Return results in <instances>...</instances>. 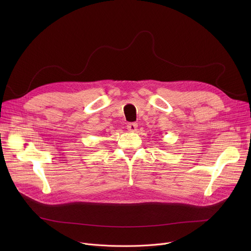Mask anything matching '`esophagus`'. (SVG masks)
<instances>
[{
  "label": "esophagus",
  "mask_w": 251,
  "mask_h": 251,
  "mask_svg": "<svg viewBox=\"0 0 251 251\" xmlns=\"http://www.w3.org/2000/svg\"><path fill=\"white\" fill-rule=\"evenodd\" d=\"M137 127H138V125L136 123H129L127 125V129H128V131H130V132H135V131L137 130Z\"/></svg>",
  "instance_id": "34e87169"
}]
</instances>
